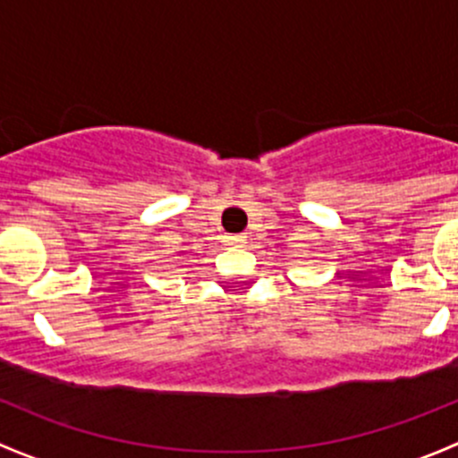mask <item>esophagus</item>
<instances>
[{
    "instance_id": "esophagus-1",
    "label": "esophagus",
    "mask_w": 458,
    "mask_h": 458,
    "mask_svg": "<svg viewBox=\"0 0 458 458\" xmlns=\"http://www.w3.org/2000/svg\"><path fill=\"white\" fill-rule=\"evenodd\" d=\"M246 234H233V237H228L225 239V246H230V248H243L246 246Z\"/></svg>"
}]
</instances>
